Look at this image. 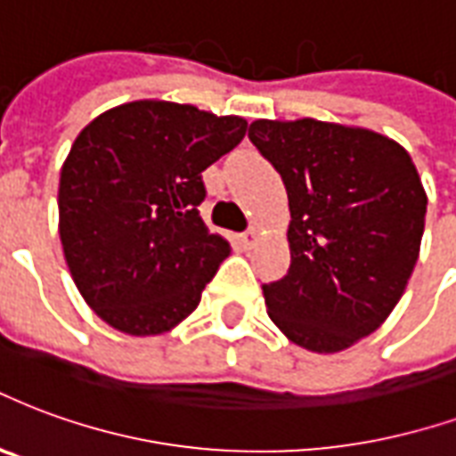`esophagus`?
<instances>
[{
  "mask_svg": "<svg viewBox=\"0 0 456 456\" xmlns=\"http://www.w3.org/2000/svg\"><path fill=\"white\" fill-rule=\"evenodd\" d=\"M258 239H261V232H258L256 227H251V229H246L244 234H241V244H244L246 248H254V246L258 244Z\"/></svg>",
  "mask_w": 456,
  "mask_h": 456,
  "instance_id": "esophagus-1",
  "label": "esophagus"
}]
</instances>
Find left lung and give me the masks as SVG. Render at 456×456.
I'll use <instances>...</instances> for the list:
<instances>
[{"label":"left lung","mask_w":456,"mask_h":456,"mask_svg":"<svg viewBox=\"0 0 456 456\" xmlns=\"http://www.w3.org/2000/svg\"><path fill=\"white\" fill-rule=\"evenodd\" d=\"M248 140L289 202V268L263 285L292 343L338 353L377 331L406 289L426 227V191L408 151L362 127L256 120Z\"/></svg>","instance_id":"obj_1"}]
</instances>
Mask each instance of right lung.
Instances as JSON below:
<instances>
[{
  "label": "right lung",
  "instance_id": "obj_1",
  "mask_svg": "<svg viewBox=\"0 0 456 456\" xmlns=\"http://www.w3.org/2000/svg\"><path fill=\"white\" fill-rule=\"evenodd\" d=\"M244 118L133 101L94 118L60 174V239L86 305L113 329L157 336L200 305L229 244L200 217L202 171Z\"/></svg>",
  "mask_w": 456,
  "mask_h": 456
}]
</instances>
